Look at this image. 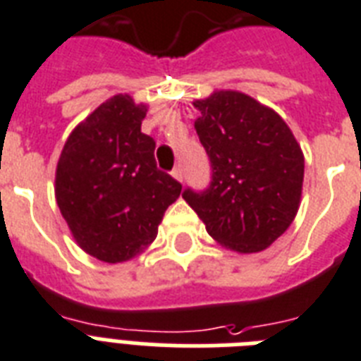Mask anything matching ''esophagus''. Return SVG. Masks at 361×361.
Returning a JSON list of instances; mask_svg holds the SVG:
<instances>
[{
    "label": "esophagus",
    "mask_w": 361,
    "mask_h": 361,
    "mask_svg": "<svg viewBox=\"0 0 361 361\" xmlns=\"http://www.w3.org/2000/svg\"><path fill=\"white\" fill-rule=\"evenodd\" d=\"M171 175L175 178H177L178 183H183V180H184V173H183V167H180V166L175 167V169H173V171H171Z\"/></svg>",
    "instance_id": "34e87169"
}]
</instances>
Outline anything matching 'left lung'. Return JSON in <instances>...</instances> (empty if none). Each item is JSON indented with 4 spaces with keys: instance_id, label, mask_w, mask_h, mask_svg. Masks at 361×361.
Listing matches in <instances>:
<instances>
[{
    "instance_id": "obj_1",
    "label": "left lung",
    "mask_w": 361,
    "mask_h": 361,
    "mask_svg": "<svg viewBox=\"0 0 361 361\" xmlns=\"http://www.w3.org/2000/svg\"><path fill=\"white\" fill-rule=\"evenodd\" d=\"M194 106L212 177L209 188H186L183 197L221 246L262 252L298 212L304 183L298 141L274 109L238 91H216Z\"/></svg>"
}]
</instances>
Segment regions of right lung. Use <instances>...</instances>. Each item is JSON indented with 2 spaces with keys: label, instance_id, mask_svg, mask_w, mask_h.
<instances>
[{
  "label": "right lung",
  "instance_id": "1",
  "mask_svg": "<svg viewBox=\"0 0 361 361\" xmlns=\"http://www.w3.org/2000/svg\"><path fill=\"white\" fill-rule=\"evenodd\" d=\"M147 106L115 94L68 135L56 199L83 252L123 262L149 246L183 184L160 171L154 140L141 132Z\"/></svg>",
  "mask_w": 361,
  "mask_h": 361
}]
</instances>
